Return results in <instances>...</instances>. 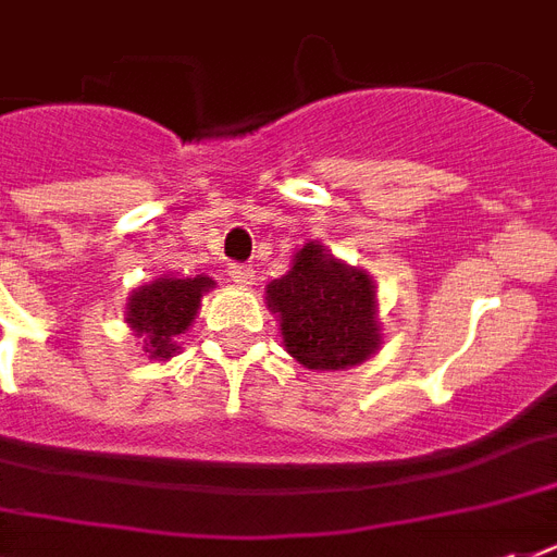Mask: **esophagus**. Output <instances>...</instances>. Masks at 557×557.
<instances>
[{
	"label": "esophagus",
	"instance_id": "obj_1",
	"mask_svg": "<svg viewBox=\"0 0 557 557\" xmlns=\"http://www.w3.org/2000/svg\"><path fill=\"white\" fill-rule=\"evenodd\" d=\"M227 277L234 280L236 286H243V288L253 286V269H248V265H239V262H231V265H227Z\"/></svg>",
	"mask_w": 557,
	"mask_h": 557
}]
</instances>
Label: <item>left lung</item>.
<instances>
[{
	"instance_id": "obj_1",
	"label": "left lung",
	"mask_w": 557,
	"mask_h": 557,
	"mask_svg": "<svg viewBox=\"0 0 557 557\" xmlns=\"http://www.w3.org/2000/svg\"><path fill=\"white\" fill-rule=\"evenodd\" d=\"M265 304L280 318L286 352L309 370H347L375 356L381 344L375 283L321 243H306L292 269L271 280Z\"/></svg>"
}]
</instances>
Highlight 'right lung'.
<instances>
[{"label": "right lung", "mask_w": 557, "mask_h": 557, "mask_svg": "<svg viewBox=\"0 0 557 557\" xmlns=\"http://www.w3.org/2000/svg\"><path fill=\"white\" fill-rule=\"evenodd\" d=\"M216 286L205 274L196 277H159L138 286L126 304V323L129 330L144 338V352L150 358L168 361L178 349L176 338L185 335L201 306V295Z\"/></svg>", "instance_id": "obj_1"}]
</instances>
